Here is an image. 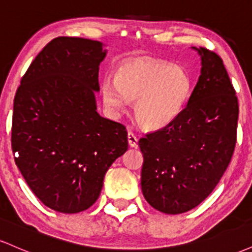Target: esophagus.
<instances>
[{
  "instance_id": "obj_1",
  "label": "esophagus",
  "mask_w": 252,
  "mask_h": 252,
  "mask_svg": "<svg viewBox=\"0 0 252 252\" xmlns=\"http://www.w3.org/2000/svg\"><path fill=\"white\" fill-rule=\"evenodd\" d=\"M137 142H138V140H137V137H136V135L134 134V132L129 131L128 132V143H129V146L136 148V147H137Z\"/></svg>"
}]
</instances>
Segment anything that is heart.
<instances>
[{"instance_id":"1","label":"heart","mask_w":252,"mask_h":252,"mask_svg":"<svg viewBox=\"0 0 252 252\" xmlns=\"http://www.w3.org/2000/svg\"><path fill=\"white\" fill-rule=\"evenodd\" d=\"M190 78L185 68L156 59H136L121 65L116 77L103 78L104 104L121 112L135 100L136 120L149 129L163 128L180 115L189 100Z\"/></svg>"}]
</instances>
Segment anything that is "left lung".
<instances>
[{
  "instance_id": "8db88e82",
  "label": "left lung",
  "mask_w": 252,
  "mask_h": 252,
  "mask_svg": "<svg viewBox=\"0 0 252 252\" xmlns=\"http://www.w3.org/2000/svg\"><path fill=\"white\" fill-rule=\"evenodd\" d=\"M198 52L201 74L187 105L173 122L138 141L143 195L167 215L187 212L211 194L237 142L235 88L218 54L204 47Z\"/></svg>"
}]
</instances>
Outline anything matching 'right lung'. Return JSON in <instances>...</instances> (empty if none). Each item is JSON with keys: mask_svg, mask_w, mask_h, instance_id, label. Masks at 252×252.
Returning <instances> with one entry per match:
<instances>
[{"mask_svg": "<svg viewBox=\"0 0 252 252\" xmlns=\"http://www.w3.org/2000/svg\"><path fill=\"white\" fill-rule=\"evenodd\" d=\"M104 57L99 41L56 37L32 62L14 97L15 163L32 192L58 212L91 207L106 170L128 149L126 126L96 111Z\"/></svg>", "mask_w": 252, "mask_h": 252, "instance_id": "obj_1", "label": "right lung"}]
</instances>
